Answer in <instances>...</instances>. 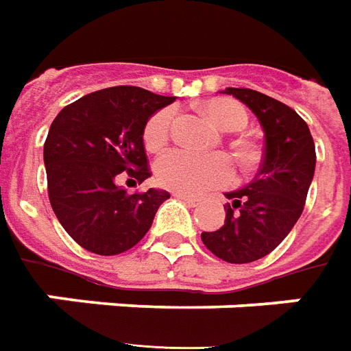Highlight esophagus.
Listing matches in <instances>:
<instances>
[{"label": "esophagus", "instance_id": "1", "mask_svg": "<svg viewBox=\"0 0 351 351\" xmlns=\"http://www.w3.org/2000/svg\"><path fill=\"white\" fill-rule=\"evenodd\" d=\"M175 197H178V199H182L184 203H188L190 207H197L199 205V199H195V197H192V195H186V193H175Z\"/></svg>", "mask_w": 351, "mask_h": 351}]
</instances>
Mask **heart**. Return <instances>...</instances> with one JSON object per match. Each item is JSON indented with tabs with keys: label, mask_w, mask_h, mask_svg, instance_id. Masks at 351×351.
Returning a JSON list of instances; mask_svg holds the SVG:
<instances>
[{
	"label": "heart",
	"mask_w": 351,
	"mask_h": 351,
	"mask_svg": "<svg viewBox=\"0 0 351 351\" xmlns=\"http://www.w3.org/2000/svg\"><path fill=\"white\" fill-rule=\"evenodd\" d=\"M203 112L222 131H239L249 121L247 110L239 102L228 99L207 100L203 104ZM173 119H175V110L163 108L146 121L142 131V141L148 150L158 152L167 144L173 129ZM156 176L161 186L173 192L201 195L232 182L234 167L230 158L224 154L201 156L182 148H175L165 152L158 159Z\"/></svg>",
	"instance_id": "b5f03b06"
}]
</instances>
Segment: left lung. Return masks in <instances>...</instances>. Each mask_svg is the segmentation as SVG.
Wrapping results in <instances>:
<instances>
[{"label":"left lung","mask_w":351,"mask_h":351,"mask_svg":"<svg viewBox=\"0 0 351 351\" xmlns=\"http://www.w3.org/2000/svg\"><path fill=\"white\" fill-rule=\"evenodd\" d=\"M251 108L264 131L258 173L241 190L226 193V220L201 241L230 264H249L274 251L300 218L315 171V144L293 108L252 89L228 87Z\"/></svg>","instance_id":"1"}]
</instances>
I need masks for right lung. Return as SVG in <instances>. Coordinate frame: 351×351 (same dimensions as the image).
<instances>
[{
    "mask_svg": "<svg viewBox=\"0 0 351 351\" xmlns=\"http://www.w3.org/2000/svg\"><path fill=\"white\" fill-rule=\"evenodd\" d=\"M175 102L131 85L95 90L60 110L43 146L51 207L83 249L112 256L133 249L152 228L165 190L127 193L119 176H152L142 131L154 112Z\"/></svg>",
    "mask_w": 351,
    "mask_h": 351,
    "instance_id": "add662e5",
    "label": "right lung"
}]
</instances>
